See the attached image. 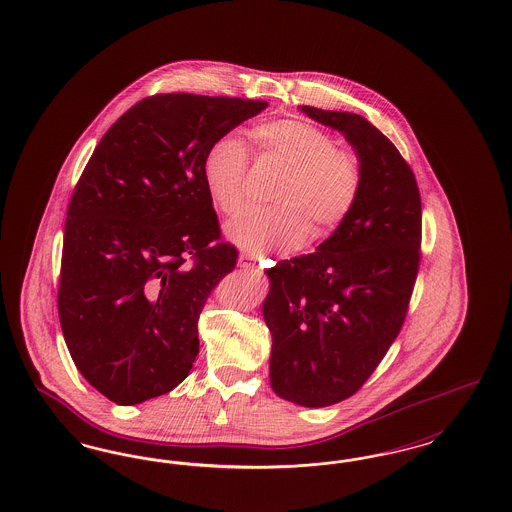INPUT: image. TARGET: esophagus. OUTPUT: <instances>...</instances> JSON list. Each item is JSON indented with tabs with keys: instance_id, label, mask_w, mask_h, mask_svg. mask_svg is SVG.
Returning a JSON list of instances; mask_svg holds the SVG:
<instances>
[{
	"instance_id": "obj_1",
	"label": "esophagus",
	"mask_w": 512,
	"mask_h": 512,
	"mask_svg": "<svg viewBox=\"0 0 512 512\" xmlns=\"http://www.w3.org/2000/svg\"><path fill=\"white\" fill-rule=\"evenodd\" d=\"M257 261L259 259L255 255H249V253H242L240 259H238L240 267L244 268V270H257Z\"/></svg>"
}]
</instances>
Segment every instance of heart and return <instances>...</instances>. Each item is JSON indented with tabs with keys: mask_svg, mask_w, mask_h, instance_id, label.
<instances>
[{
	"mask_svg": "<svg viewBox=\"0 0 512 512\" xmlns=\"http://www.w3.org/2000/svg\"><path fill=\"white\" fill-rule=\"evenodd\" d=\"M259 161L286 172L274 186V209H253L230 222L226 234L251 253L293 249L311 234L324 238L353 213L363 190V163L353 149L338 147L332 134L303 119H274L251 130ZM247 151L224 134L213 140L201 161L209 199L222 215L234 217L245 207Z\"/></svg>",
	"mask_w": 512,
	"mask_h": 512,
	"instance_id": "obj_1",
	"label": "heart"
}]
</instances>
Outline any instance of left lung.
I'll return each mask as SVG.
<instances>
[{
  "mask_svg": "<svg viewBox=\"0 0 512 512\" xmlns=\"http://www.w3.org/2000/svg\"><path fill=\"white\" fill-rule=\"evenodd\" d=\"M301 111L340 130L365 174L353 213L315 253L267 270L270 386L317 409L361 390L397 338L420 267L422 205L409 163L365 117Z\"/></svg>",
  "mask_w": 512,
  "mask_h": 512,
  "instance_id": "1",
  "label": "left lung"
}]
</instances>
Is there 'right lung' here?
<instances>
[{"instance_id": "add662e5", "label": "right lung", "mask_w": 512, "mask_h": 512, "mask_svg": "<svg viewBox=\"0 0 512 512\" xmlns=\"http://www.w3.org/2000/svg\"><path fill=\"white\" fill-rule=\"evenodd\" d=\"M267 101L157 94L115 122L74 188L57 309L80 374L117 405L174 390L197 320L238 251L220 240L201 161Z\"/></svg>"}]
</instances>
